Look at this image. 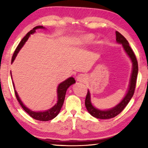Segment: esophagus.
<instances>
[{"label":"esophagus","instance_id":"esophagus-1","mask_svg":"<svg viewBox=\"0 0 148 148\" xmlns=\"http://www.w3.org/2000/svg\"><path fill=\"white\" fill-rule=\"evenodd\" d=\"M76 79H77V81L82 82H84L85 80H86V77H85V76H84V75L80 74V75H78V76H77Z\"/></svg>","mask_w":148,"mask_h":148}]
</instances>
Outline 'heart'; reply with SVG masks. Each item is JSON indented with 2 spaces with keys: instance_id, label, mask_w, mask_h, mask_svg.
I'll return each instance as SVG.
<instances>
[{
  "instance_id": "1",
  "label": "heart",
  "mask_w": 148,
  "mask_h": 148,
  "mask_svg": "<svg viewBox=\"0 0 148 148\" xmlns=\"http://www.w3.org/2000/svg\"><path fill=\"white\" fill-rule=\"evenodd\" d=\"M93 38V35L91 34L82 35V36L75 39V44L77 45V46H84V45H86L91 42Z\"/></svg>"
}]
</instances>
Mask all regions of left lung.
Segmentation results:
<instances>
[{"mask_svg":"<svg viewBox=\"0 0 148 148\" xmlns=\"http://www.w3.org/2000/svg\"><path fill=\"white\" fill-rule=\"evenodd\" d=\"M116 42L118 44H122V46L123 47L125 53H127V56H129L130 59L131 60L132 63V72L131 75V79H130L129 85L128 89L126 92V95H125L123 99L121 100V101L117 104L116 106H114L112 108L108 110H99L97 108H95L93 105L92 104L91 101V94L88 90L87 91V94L86 95V101H85V105L89 113L96 118L101 119H107L113 118L116 117L123 110L125 107L130 101V100L133 96L135 87H136V82L137 79L138 72V62L136 58V56L134 53L131 47L129 46L128 41L127 40L126 38L123 36L121 34H120L119 32H116Z\"/></svg>","mask_w":148,"mask_h":148,"instance_id":"1","label":"left lung"}]
</instances>
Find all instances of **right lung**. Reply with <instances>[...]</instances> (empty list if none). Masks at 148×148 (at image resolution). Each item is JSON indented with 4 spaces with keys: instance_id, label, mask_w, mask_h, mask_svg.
Here are the masks:
<instances>
[{
    "instance_id": "add662e5",
    "label": "right lung",
    "mask_w": 148,
    "mask_h": 148,
    "mask_svg": "<svg viewBox=\"0 0 148 148\" xmlns=\"http://www.w3.org/2000/svg\"><path fill=\"white\" fill-rule=\"evenodd\" d=\"M38 29H45V27L40 25L35 27L34 28H33L31 30V31H30L28 33L26 34V36H24V38L21 40V41L20 42V43L19 44L18 46H17V48L16 49V50H15L13 56H12V64L13 63V62L14 61L15 59H16L17 53H19L20 49L22 48V47H23L24 46V44H25V42L27 41V40H28V38H29V36H31V34H34V32H36V30ZM10 74H11V77L12 79L11 72H10ZM12 83H13L15 94H16L17 100L18 101L19 103L20 104V105H21V107L23 108V109L25 110V111L30 116L32 117V118L34 119L38 120V121H49V120L53 119L59 114L60 110H61L62 105H63V103H64L65 95H66L67 89H68L70 86H72V84L76 83V81H75V79L73 77H70L68 79H65L64 81L61 82V83H60L57 89V103L50 109H48L47 110H45V111H39V112L32 111V110H30L29 108H27L25 105L23 103V102H22L21 100L20 99L18 94H17L16 88H15L14 83L13 81H12Z\"/></svg>"
}]
</instances>
